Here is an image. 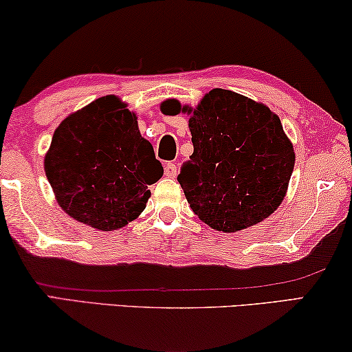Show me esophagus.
Returning a JSON list of instances; mask_svg holds the SVG:
<instances>
[{
	"mask_svg": "<svg viewBox=\"0 0 352 352\" xmlns=\"http://www.w3.org/2000/svg\"><path fill=\"white\" fill-rule=\"evenodd\" d=\"M177 175V165L173 162H168L165 165V176L166 177H176Z\"/></svg>",
	"mask_w": 352,
	"mask_h": 352,
	"instance_id": "esophagus-1",
	"label": "esophagus"
}]
</instances>
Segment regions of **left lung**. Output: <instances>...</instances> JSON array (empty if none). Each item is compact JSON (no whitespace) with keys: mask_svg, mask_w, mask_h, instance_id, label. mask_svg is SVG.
Instances as JSON below:
<instances>
[{"mask_svg":"<svg viewBox=\"0 0 352 352\" xmlns=\"http://www.w3.org/2000/svg\"><path fill=\"white\" fill-rule=\"evenodd\" d=\"M189 128L194 153L181 165L177 181L204 223L237 232L277 210L295 152L276 113L234 91L216 88L192 112Z\"/></svg>","mask_w":352,"mask_h":352,"instance_id":"8db88e82","label":"left lung"}]
</instances>
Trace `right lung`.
<instances>
[{
  "instance_id": "right-lung-1",
  "label": "right lung",
  "mask_w": 352,
  "mask_h": 352,
  "mask_svg": "<svg viewBox=\"0 0 352 352\" xmlns=\"http://www.w3.org/2000/svg\"><path fill=\"white\" fill-rule=\"evenodd\" d=\"M45 171L62 210L99 230L136 219L151 197L147 186L163 176L136 115L115 96L96 99L57 126Z\"/></svg>"
}]
</instances>
